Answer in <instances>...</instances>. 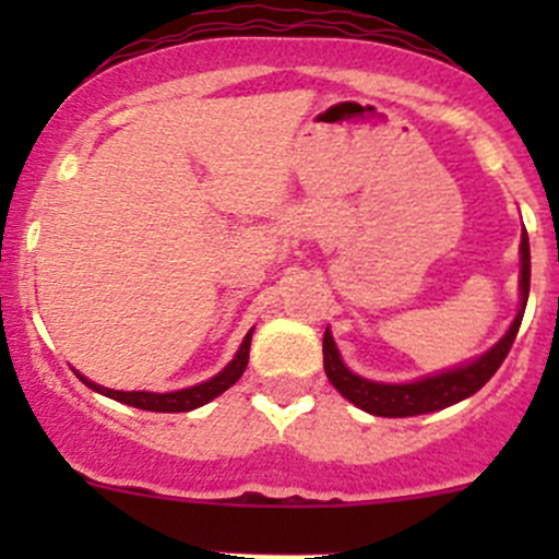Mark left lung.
Listing matches in <instances>:
<instances>
[{"label": "left lung", "mask_w": 559, "mask_h": 559, "mask_svg": "<svg viewBox=\"0 0 559 559\" xmlns=\"http://www.w3.org/2000/svg\"><path fill=\"white\" fill-rule=\"evenodd\" d=\"M522 308L516 313L514 324L498 341V346L489 348L484 357H478L476 362L465 365V368H454L449 373L432 376V379L414 381V384H376V381L359 379L354 376L346 365L341 362V354H337L335 341H332L330 330L324 332V370L326 379L332 381V386L343 394L346 400H352L354 405H359L362 411L373 416H416V414H430V411H441L447 405L460 403V400L471 397L478 389L487 384L498 368L503 365V359L509 357L511 346H514V337L520 332L524 306H527L530 295V243L527 233H522Z\"/></svg>", "instance_id": "1"}]
</instances>
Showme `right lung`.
<instances>
[{"label":"right lung","mask_w":559,"mask_h":559,"mask_svg":"<svg viewBox=\"0 0 559 559\" xmlns=\"http://www.w3.org/2000/svg\"><path fill=\"white\" fill-rule=\"evenodd\" d=\"M248 348H251V332L246 335L243 346H240L238 357L233 359V362L227 365V368L222 370V373L216 376V379L205 381V384L200 386H191V389H180V392H167V394H154V392H116V389H105V386H97L92 384V381H86L81 376V381L86 386H92L94 392L105 394V397H112L118 400V403H127L132 405V408H140V411H156V414H180V411H191V408H200V405L211 403L213 397H218V394L227 392L229 386L235 384V381L243 376L246 365H248Z\"/></svg>","instance_id":"1"}]
</instances>
